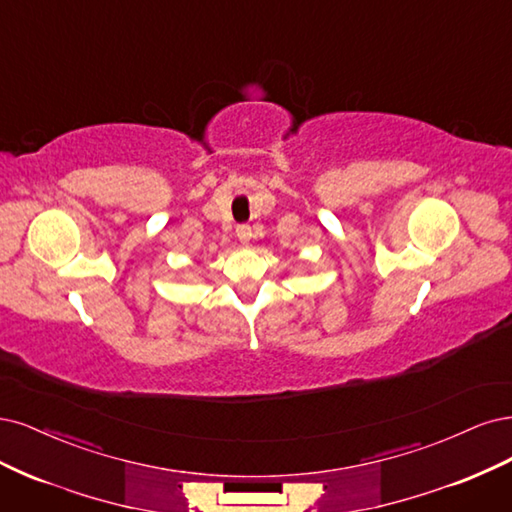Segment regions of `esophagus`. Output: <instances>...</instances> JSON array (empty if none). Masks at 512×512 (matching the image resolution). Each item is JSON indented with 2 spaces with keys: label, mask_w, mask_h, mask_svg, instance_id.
<instances>
[{
  "label": "esophagus",
  "mask_w": 512,
  "mask_h": 512,
  "mask_svg": "<svg viewBox=\"0 0 512 512\" xmlns=\"http://www.w3.org/2000/svg\"><path fill=\"white\" fill-rule=\"evenodd\" d=\"M236 236H238V240H240L242 244H249V240H251V236H253L251 225H238V227H236Z\"/></svg>",
  "instance_id": "esophagus-1"
}]
</instances>
